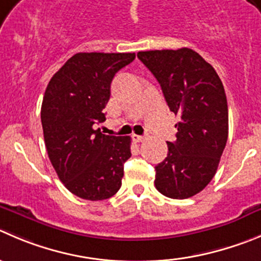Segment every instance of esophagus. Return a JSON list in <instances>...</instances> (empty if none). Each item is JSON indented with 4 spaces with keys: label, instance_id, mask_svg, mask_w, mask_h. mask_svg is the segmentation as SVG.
<instances>
[{
    "label": "esophagus",
    "instance_id": "34e87169",
    "mask_svg": "<svg viewBox=\"0 0 261 261\" xmlns=\"http://www.w3.org/2000/svg\"><path fill=\"white\" fill-rule=\"evenodd\" d=\"M132 138H133V141H135V142H142V141H145V137H143V136L133 135Z\"/></svg>",
    "mask_w": 261,
    "mask_h": 261
}]
</instances>
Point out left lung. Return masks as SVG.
<instances>
[{"label": "left lung", "mask_w": 261, "mask_h": 261, "mask_svg": "<svg viewBox=\"0 0 261 261\" xmlns=\"http://www.w3.org/2000/svg\"><path fill=\"white\" fill-rule=\"evenodd\" d=\"M163 89L170 111L179 115L177 140L155 166V187L170 198L201 192L217 173L228 138V105L215 69L191 48L137 54Z\"/></svg>", "instance_id": "1"}]
</instances>
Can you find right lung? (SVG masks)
<instances>
[{"label":"right lung","instance_id":"1","mask_svg":"<svg viewBox=\"0 0 261 261\" xmlns=\"http://www.w3.org/2000/svg\"><path fill=\"white\" fill-rule=\"evenodd\" d=\"M136 54L79 52L55 73L44 92L41 120L44 143L58 177L84 200L100 201L119 191L130 137L102 135L114 75Z\"/></svg>","mask_w":261,"mask_h":261}]
</instances>
